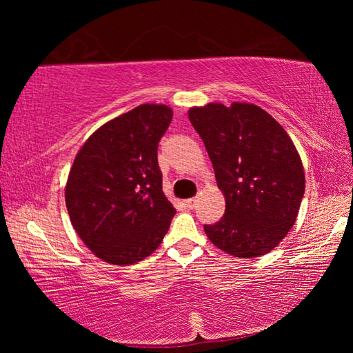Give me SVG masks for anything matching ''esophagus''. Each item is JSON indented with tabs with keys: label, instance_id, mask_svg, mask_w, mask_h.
<instances>
[{
	"label": "esophagus",
	"instance_id": "esophagus-1",
	"mask_svg": "<svg viewBox=\"0 0 353 353\" xmlns=\"http://www.w3.org/2000/svg\"><path fill=\"white\" fill-rule=\"evenodd\" d=\"M183 204H185V207H188V208H194V207H196V204H198V199H196V198H191V199L183 201Z\"/></svg>",
	"mask_w": 353,
	"mask_h": 353
}]
</instances>
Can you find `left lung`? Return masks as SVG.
Wrapping results in <instances>:
<instances>
[{"mask_svg":"<svg viewBox=\"0 0 353 353\" xmlns=\"http://www.w3.org/2000/svg\"><path fill=\"white\" fill-rule=\"evenodd\" d=\"M188 118L204 141L225 213L204 225L214 246L240 259L271 252L294 225L305 172L286 130L261 107L208 103Z\"/></svg>","mask_w":353,"mask_h":353,"instance_id":"obj_1","label":"left lung"}]
</instances>
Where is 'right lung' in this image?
Returning a JSON list of instances; mask_svg holds the SVG:
<instances>
[{
	"mask_svg": "<svg viewBox=\"0 0 353 353\" xmlns=\"http://www.w3.org/2000/svg\"><path fill=\"white\" fill-rule=\"evenodd\" d=\"M171 119V107L141 104L94 130L76 154L65 204L76 234L105 263L145 260L170 229L176 208L162 191L157 148Z\"/></svg>",
	"mask_w": 353,
	"mask_h": 353,
	"instance_id": "add662e5",
	"label": "right lung"
}]
</instances>
